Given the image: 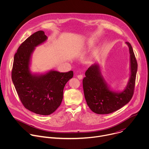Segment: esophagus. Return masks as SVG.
Masks as SVG:
<instances>
[{
    "label": "esophagus",
    "instance_id": "1",
    "mask_svg": "<svg viewBox=\"0 0 149 149\" xmlns=\"http://www.w3.org/2000/svg\"><path fill=\"white\" fill-rule=\"evenodd\" d=\"M77 78H78L79 79H82V78H83V76H82V75L79 74V75H77Z\"/></svg>",
    "mask_w": 149,
    "mask_h": 149
}]
</instances>
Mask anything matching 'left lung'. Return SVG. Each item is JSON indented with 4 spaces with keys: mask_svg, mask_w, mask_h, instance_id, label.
<instances>
[{
    "mask_svg": "<svg viewBox=\"0 0 149 149\" xmlns=\"http://www.w3.org/2000/svg\"><path fill=\"white\" fill-rule=\"evenodd\" d=\"M130 54V77L127 86L121 91L114 90L104 79L99 63L91 65L82 81L84 97L90 109L95 113L107 114L114 112L128 103L134 89L137 63L133 48L125 42Z\"/></svg>",
    "mask_w": 149,
    "mask_h": 149,
    "instance_id": "1",
    "label": "left lung"
}]
</instances>
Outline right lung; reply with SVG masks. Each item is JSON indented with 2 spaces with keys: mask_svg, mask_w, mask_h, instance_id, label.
Instances as JSON below:
<instances>
[{
  "mask_svg": "<svg viewBox=\"0 0 149 149\" xmlns=\"http://www.w3.org/2000/svg\"><path fill=\"white\" fill-rule=\"evenodd\" d=\"M48 37L39 31L27 38L19 47L14 56L12 79L19 97L29 111L47 116L61 105L63 88L73 77L72 71L59 72L50 70L45 73H33L31 59L35 48L45 43Z\"/></svg>",
  "mask_w": 149,
  "mask_h": 149,
  "instance_id": "obj_1",
  "label": "right lung"
}]
</instances>
